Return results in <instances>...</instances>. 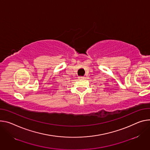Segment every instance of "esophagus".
Returning a JSON list of instances; mask_svg holds the SVG:
<instances>
[{
    "instance_id": "obj_1",
    "label": "esophagus",
    "mask_w": 150,
    "mask_h": 150,
    "mask_svg": "<svg viewBox=\"0 0 150 150\" xmlns=\"http://www.w3.org/2000/svg\"><path fill=\"white\" fill-rule=\"evenodd\" d=\"M84 76H79L78 77V79H84Z\"/></svg>"
}]
</instances>
